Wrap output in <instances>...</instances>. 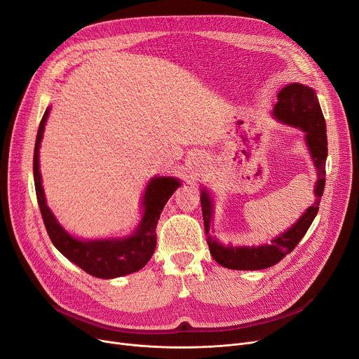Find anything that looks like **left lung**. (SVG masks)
I'll return each instance as SVG.
<instances>
[{"label":"left lung","mask_w":359,"mask_h":359,"mask_svg":"<svg viewBox=\"0 0 359 359\" xmlns=\"http://www.w3.org/2000/svg\"><path fill=\"white\" fill-rule=\"evenodd\" d=\"M273 116L306 132V141L318 175L314 189L316 201L290 230L279 234V237L273 238L271 244L259 248H224L210 234L212 202L210 195L202 191L201 205L210 252L215 262H218L224 268L236 271H259L273 266L275 263L295 249L299 240L307 233L318 211V203L322 199L326 182L325 164L327 157V137L325 116L322 109H320L316 91L307 86L297 83L284 87L278 93V103L273 109Z\"/></svg>","instance_id":"left-lung-1"}]
</instances>
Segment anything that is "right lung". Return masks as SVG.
Wrapping results in <instances>:
<instances>
[{
	"label": "right lung",
	"mask_w": 359,
	"mask_h": 359,
	"mask_svg": "<svg viewBox=\"0 0 359 359\" xmlns=\"http://www.w3.org/2000/svg\"><path fill=\"white\" fill-rule=\"evenodd\" d=\"M48 115L49 109H46L39 129H37L33 154V176L37 203H39L49 238L67 259L96 278L110 279L140 271L147 265V262L156 250L157 222L165 202L180 186L179 180L175 177H154L148 183L142 201L145 208L144 217L138 230L130 237L122 240L96 241H81L74 238L55 219L43 195L39 173V147Z\"/></svg>",
	"instance_id": "obj_1"
}]
</instances>
